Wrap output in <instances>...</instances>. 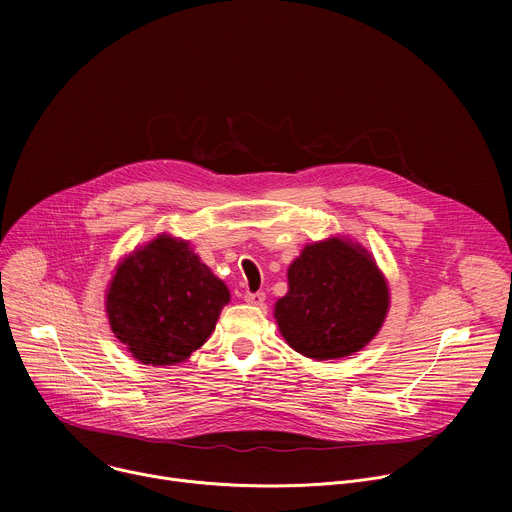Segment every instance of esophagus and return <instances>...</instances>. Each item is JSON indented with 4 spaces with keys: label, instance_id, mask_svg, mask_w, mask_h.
Here are the masks:
<instances>
[{
    "label": "esophagus",
    "instance_id": "1",
    "mask_svg": "<svg viewBox=\"0 0 512 512\" xmlns=\"http://www.w3.org/2000/svg\"><path fill=\"white\" fill-rule=\"evenodd\" d=\"M245 302L249 306H263L265 304V294H263V291H257V294H245Z\"/></svg>",
    "mask_w": 512,
    "mask_h": 512
}]
</instances>
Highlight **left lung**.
<instances>
[{"label": "left lung", "instance_id": "left-lung-1", "mask_svg": "<svg viewBox=\"0 0 512 512\" xmlns=\"http://www.w3.org/2000/svg\"><path fill=\"white\" fill-rule=\"evenodd\" d=\"M391 306L373 253L342 235L308 243L287 267V294L273 318L285 342L314 360H336L367 346Z\"/></svg>", "mask_w": 512, "mask_h": 512}]
</instances>
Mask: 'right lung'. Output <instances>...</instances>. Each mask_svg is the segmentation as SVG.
Here are the masks:
<instances>
[{
	"label": "right lung",
	"mask_w": 512,
	"mask_h": 512,
	"mask_svg": "<svg viewBox=\"0 0 512 512\" xmlns=\"http://www.w3.org/2000/svg\"><path fill=\"white\" fill-rule=\"evenodd\" d=\"M229 302V287L190 241L162 233L117 263L105 312L115 338L135 360L172 367L210 338Z\"/></svg>",
	"instance_id": "1"
}]
</instances>
